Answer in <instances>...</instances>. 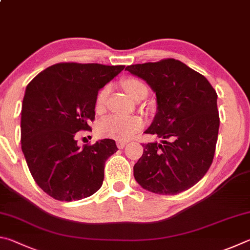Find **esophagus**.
Masks as SVG:
<instances>
[{
  "mask_svg": "<svg viewBox=\"0 0 250 250\" xmlns=\"http://www.w3.org/2000/svg\"><path fill=\"white\" fill-rule=\"evenodd\" d=\"M126 142H123V141H117L116 142V146L118 147V149H123V148H124L125 146H126Z\"/></svg>",
  "mask_w": 250,
  "mask_h": 250,
  "instance_id": "esophagus-1",
  "label": "esophagus"
}]
</instances>
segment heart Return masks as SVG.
Segmentation results:
<instances>
[{"instance_id":"b5f03b06","label":"heart","mask_w":250,"mask_h":250,"mask_svg":"<svg viewBox=\"0 0 250 250\" xmlns=\"http://www.w3.org/2000/svg\"><path fill=\"white\" fill-rule=\"evenodd\" d=\"M123 87H124L129 98L132 99L139 90L146 86L137 79H127L123 83ZM108 91L109 87L106 85L96 95V108H101L103 106ZM142 126L143 121L137 116H124L111 114V115L105 116L100 121L98 125V132L101 136L117 139V141H127L142 128Z\"/></svg>"}]
</instances>
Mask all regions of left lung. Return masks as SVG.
<instances>
[{
    "instance_id": "obj_1",
    "label": "left lung",
    "mask_w": 250,
    "mask_h": 250,
    "mask_svg": "<svg viewBox=\"0 0 250 250\" xmlns=\"http://www.w3.org/2000/svg\"><path fill=\"white\" fill-rule=\"evenodd\" d=\"M156 93L157 113L145 133L163 138L143 145L134 177L143 189L174 195L198 183L211 167L220 117L217 94L202 74L176 59L126 67Z\"/></svg>"
}]
</instances>
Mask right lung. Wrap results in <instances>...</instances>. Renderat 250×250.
<instances>
[{"instance_id":"right-lung-1","label":"right lung","mask_w":250,"mask_h":250,"mask_svg":"<svg viewBox=\"0 0 250 250\" xmlns=\"http://www.w3.org/2000/svg\"><path fill=\"white\" fill-rule=\"evenodd\" d=\"M125 65L62 62L48 67L26 86L21 143L28 169L41 189L58 201L94 194L104 165L116 152L113 139L79 147L76 133L90 130L99 90Z\"/></svg>"}]
</instances>
